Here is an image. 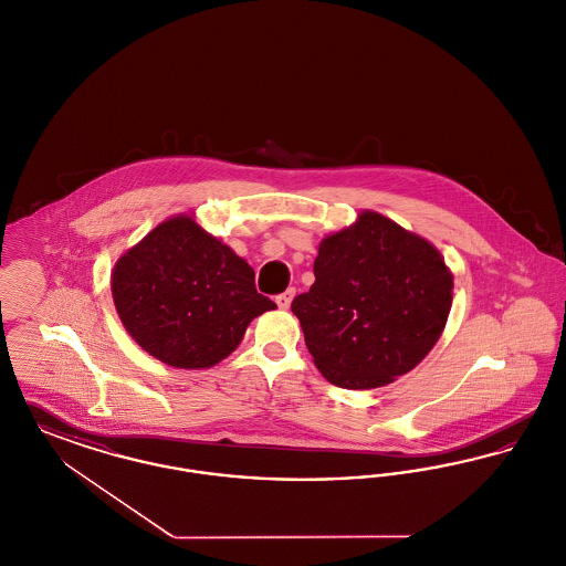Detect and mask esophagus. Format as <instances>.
Segmentation results:
<instances>
[{
	"mask_svg": "<svg viewBox=\"0 0 566 566\" xmlns=\"http://www.w3.org/2000/svg\"><path fill=\"white\" fill-rule=\"evenodd\" d=\"M293 296H295V289H289L286 293L275 296L277 307H280V310H289V307H291V303H293Z\"/></svg>",
	"mask_w": 566,
	"mask_h": 566,
	"instance_id": "34e87169",
	"label": "esophagus"
}]
</instances>
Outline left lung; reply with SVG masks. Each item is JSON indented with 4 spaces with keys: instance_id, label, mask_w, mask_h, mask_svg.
Segmentation results:
<instances>
[{
    "instance_id": "8db88e82",
    "label": "left lung",
    "mask_w": 566,
    "mask_h": 566,
    "mask_svg": "<svg viewBox=\"0 0 566 566\" xmlns=\"http://www.w3.org/2000/svg\"><path fill=\"white\" fill-rule=\"evenodd\" d=\"M314 275L291 310L321 374L348 390L411 371L450 316L454 275L439 250L371 210L324 238Z\"/></svg>"
}]
</instances>
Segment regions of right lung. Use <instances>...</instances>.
I'll use <instances>...</instances> for the list:
<instances>
[{"mask_svg":"<svg viewBox=\"0 0 566 566\" xmlns=\"http://www.w3.org/2000/svg\"><path fill=\"white\" fill-rule=\"evenodd\" d=\"M112 296L137 346L178 369L214 367L275 310L242 256L187 214L163 220L116 261Z\"/></svg>","mask_w":566,"mask_h":566,"instance_id":"1","label":"right lung"}]
</instances>
